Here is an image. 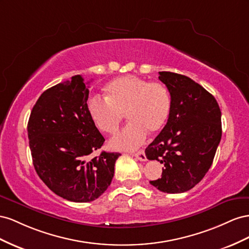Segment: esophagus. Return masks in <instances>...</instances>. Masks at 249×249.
Instances as JSON below:
<instances>
[{
    "label": "esophagus",
    "mask_w": 249,
    "mask_h": 249,
    "mask_svg": "<svg viewBox=\"0 0 249 249\" xmlns=\"http://www.w3.org/2000/svg\"><path fill=\"white\" fill-rule=\"evenodd\" d=\"M133 156H136V158L142 161H146L147 160V158H146V154L144 152V150H140L136 153H133Z\"/></svg>",
    "instance_id": "obj_1"
}]
</instances>
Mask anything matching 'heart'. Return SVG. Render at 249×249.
<instances>
[{"label": "heart", "mask_w": 249, "mask_h": 249, "mask_svg": "<svg viewBox=\"0 0 249 249\" xmlns=\"http://www.w3.org/2000/svg\"><path fill=\"white\" fill-rule=\"evenodd\" d=\"M104 90V99L94 96L88 101L96 128L113 136L125 115L130 122L110 141L113 149L132 150L144 143L148 132L156 134L165 127L171 110V97L165 84L125 75L109 81Z\"/></svg>", "instance_id": "b5f03b06"}]
</instances>
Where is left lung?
<instances>
[{
  "mask_svg": "<svg viewBox=\"0 0 249 249\" xmlns=\"http://www.w3.org/2000/svg\"><path fill=\"white\" fill-rule=\"evenodd\" d=\"M171 96L167 124L146 150L164 165L161 177L150 183L165 193L194 188L211 168L221 140V111L212 94L191 78L160 72Z\"/></svg>",
  "mask_w": 249,
  "mask_h": 249,
  "instance_id": "8db88e82",
  "label": "left lung"
}]
</instances>
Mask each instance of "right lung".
Segmentation results:
<instances>
[{
    "label": "right lung",
    "instance_id": "1",
    "mask_svg": "<svg viewBox=\"0 0 249 249\" xmlns=\"http://www.w3.org/2000/svg\"><path fill=\"white\" fill-rule=\"evenodd\" d=\"M89 93L80 75L48 89L33 106L27 127L39 178L74 202L93 201L104 193L121 155L102 151L89 159L105 140L89 118Z\"/></svg>",
    "mask_w": 249,
    "mask_h": 249
}]
</instances>
